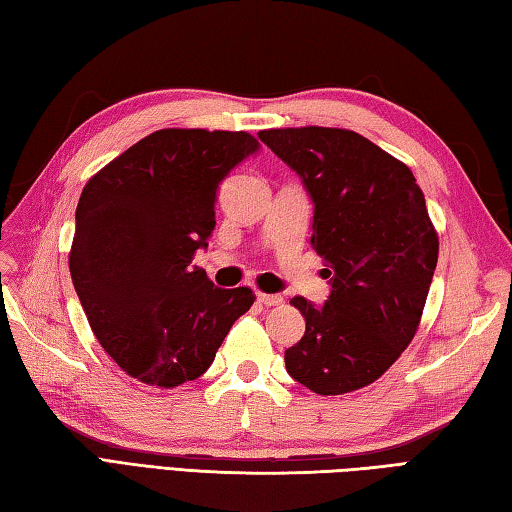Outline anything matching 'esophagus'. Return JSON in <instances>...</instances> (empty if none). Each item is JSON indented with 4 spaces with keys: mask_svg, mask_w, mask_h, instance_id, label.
<instances>
[{
    "mask_svg": "<svg viewBox=\"0 0 512 512\" xmlns=\"http://www.w3.org/2000/svg\"><path fill=\"white\" fill-rule=\"evenodd\" d=\"M257 301L264 303V306H281L284 297L281 295H266V292H257Z\"/></svg>",
    "mask_w": 512,
    "mask_h": 512,
    "instance_id": "esophagus-1",
    "label": "esophagus"
}]
</instances>
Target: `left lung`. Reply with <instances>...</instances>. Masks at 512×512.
<instances>
[{
	"instance_id": "1",
	"label": "left lung",
	"mask_w": 512,
	"mask_h": 512,
	"mask_svg": "<svg viewBox=\"0 0 512 512\" xmlns=\"http://www.w3.org/2000/svg\"><path fill=\"white\" fill-rule=\"evenodd\" d=\"M259 140L301 178L310 244L328 262L323 306L295 297L306 334L286 350L288 374L321 396L374 383L418 330L438 235L407 165L350 129H266Z\"/></svg>"
}]
</instances>
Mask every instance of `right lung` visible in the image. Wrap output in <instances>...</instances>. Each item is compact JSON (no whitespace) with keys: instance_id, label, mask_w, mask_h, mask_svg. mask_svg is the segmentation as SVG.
I'll return each mask as SVG.
<instances>
[{"instance_id":"right-lung-1","label":"right lung","mask_w":512,"mask_h":512,"mask_svg":"<svg viewBox=\"0 0 512 512\" xmlns=\"http://www.w3.org/2000/svg\"><path fill=\"white\" fill-rule=\"evenodd\" d=\"M259 147L246 132L160 129L85 184L72 284L103 350L140 383L200 378L253 306V290L217 288L191 262L209 246L222 180Z\"/></svg>"}]
</instances>
